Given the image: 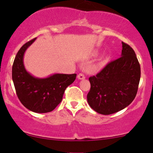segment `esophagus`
<instances>
[{
  "label": "esophagus",
  "instance_id": "esophagus-1",
  "mask_svg": "<svg viewBox=\"0 0 153 153\" xmlns=\"http://www.w3.org/2000/svg\"><path fill=\"white\" fill-rule=\"evenodd\" d=\"M77 78L79 79H80V80H83V79H84L85 77V75L82 74V73H80V74H78V76H77Z\"/></svg>",
  "mask_w": 153,
  "mask_h": 153
}]
</instances>
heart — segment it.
Masks as SVG:
<instances>
[{
	"instance_id": "heart-1",
	"label": "heart",
	"mask_w": 153,
	"mask_h": 153,
	"mask_svg": "<svg viewBox=\"0 0 153 153\" xmlns=\"http://www.w3.org/2000/svg\"><path fill=\"white\" fill-rule=\"evenodd\" d=\"M96 54H97V53H96Z\"/></svg>"
}]
</instances>
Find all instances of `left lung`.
Returning a JSON list of instances; mask_svg holds the SVG:
<instances>
[{
	"instance_id": "1",
	"label": "left lung",
	"mask_w": 153,
	"mask_h": 153,
	"mask_svg": "<svg viewBox=\"0 0 153 153\" xmlns=\"http://www.w3.org/2000/svg\"><path fill=\"white\" fill-rule=\"evenodd\" d=\"M122 45L121 57L89 78L91 90L87 95L88 102L100 114L109 115L123 110L137 95L141 68L132 48L124 42Z\"/></svg>"
}]
</instances>
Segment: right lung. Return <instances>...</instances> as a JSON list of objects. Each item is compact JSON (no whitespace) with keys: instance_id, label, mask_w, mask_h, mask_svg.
<instances>
[{"instance_id":"right-lung-1","label":"right lung","mask_w":153,"mask_h":153,"mask_svg":"<svg viewBox=\"0 0 153 153\" xmlns=\"http://www.w3.org/2000/svg\"><path fill=\"white\" fill-rule=\"evenodd\" d=\"M36 38L19 50L12 65V80L19 100L25 107L35 113L53 111L62 101L66 88L74 82L76 74H54L47 78H37L24 67V56Z\"/></svg>"}]
</instances>
